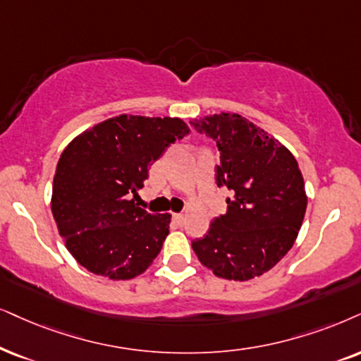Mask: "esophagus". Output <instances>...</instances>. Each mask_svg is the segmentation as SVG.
Masks as SVG:
<instances>
[{
  "instance_id": "1",
  "label": "esophagus",
  "mask_w": 361,
  "mask_h": 361,
  "mask_svg": "<svg viewBox=\"0 0 361 361\" xmlns=\"http://www.w3.org/2000/svg\"><path fill=\"white\" fill-rule=\"evenodd\" d=\"M173 221H175L176 225L181 226L185 223V214L183 213H175V214H173Z\"/></svg>"
}]
</instances>
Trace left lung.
<instances>
[{"mask_svg": "<svg viewBox=\"0 0 361 361\" xmlns=\"http://www.w3.org/2000/svg\"><path fill=\"white\" fill-rule=\"evenodd\" d=\"M220 152L216 185L230 191L226 213L191 246L203 267L225 280L246 281L271 270L290 252L305 212L303 175L291 152L236 113L191 121Z\"/></svg>", "mask_w": 361, "mask_h": 361, "instance_id": "obj_1", "label": "left lung"}]
</instances>
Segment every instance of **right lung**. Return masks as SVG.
Segmentation results:
<instances>
[{"label": "right lung", "instance_id": "right-lung-1", "mask_svg": "<svg viewBox=\"0 0 361 361\" xmlns=\"http://www.w3.org/2000/svg\"><path fill=\"white\" fill-rule=\"evenodd\" d=\"M188 133L180 118L120 115L68 145L54 173L51 212L81 267L109 280H131L153 263L170 233L171 214L140 208L136 191L149 165Z\"/></svg>", "mask_w": 361, "mask_h": 361}]
</instances>
